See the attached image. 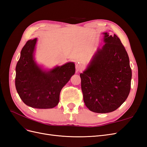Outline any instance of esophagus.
Wrapping results in <instances>:
<instances>
[{"mask_svg": "<svg viewBox=\"0 0 147 147\" xmlns=\"http://www.w3.org/2000/svg\"><path fill=\"white\" fill-rule=\"evenodd\" d=\"M75 69H76V71L77 72H80V71L82 70L83 69V65L81 64H77L75 65Z\"/></svg>", "mask_w": 147, "mask_h": 147, "instance_id": "esophagus-1", "label": "esophagus"}]
</instances>
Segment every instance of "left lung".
Returning <instances> with one entry per match:
<instances>
[{
	"mask_svg": "<svg viewBox=\"0 0 147 147\" xmlns=\"http://www.w3.org/2000/svg\"><path fill=\"white\" fill-rule=\"evenodd\" d=\"M104 34L105 45L80 75L85 105L100 113L113 112L123 104L129 94L132 78L129 56L120 39L115 34Z\"/></svg>",
	"mask_w": 147,
	"mask_h": 147,
	"instance_id": "1",
	"label": "left lung"
}]
</instances>
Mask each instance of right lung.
<instances>
[{
	"instance_id": "right-lung-1",
	"label": "right lung",
	"mask_w": 147,
	"mask_h": 147,
	"mask_svg": "<svg viewBox=\"0 0 147 147\" xmlns=\"http://www.w3.org/2000/svg\"><path fill=\"white\" fill-rule=\"evenodd\" d=\"M37 38L29 40L22 48L16 66L15 86L21 100L35 109H52L59 103L62 88L75 72L73 63L46 72L35 64L34 51Z\"/></svg>"
}]
</instances>
